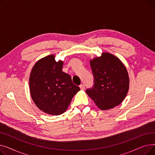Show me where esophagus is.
<instances>
[{
  "mask_svg": "<svg viewBox=\"0 0 155 155\" xmlns=\"http://www.w3.org/2000/svg\"><path fill=\"white\" fill-rule=\"evenodd\" d=\"M80 88L81 90H82V91L85 90V86L84 85H80Z\"/></svg>",
  "mask_w": 155,
  "mask_h": 155,
  "instance_id": "1",
  "label": "esophagus"
}]
</instances>
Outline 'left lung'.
<instances>
[{
    "label": "left lung",
    "mask_w": 155,
    "mask_h": 155,
    "mask_svg": "<svg viewBox=\"0 0 155 155\" xmlns=\"http://www.w3.org/2000/svg\"><path fill=\"white\" fill-rule=\"evenodd\" d=\"M90 63L94 84L86 93L100 109L115 107L124 100L129 91V78L124 64L117 56L107 52L91 60Z\"/></svg>",
    "instance_id": "8db88e82"
}]
</instances>
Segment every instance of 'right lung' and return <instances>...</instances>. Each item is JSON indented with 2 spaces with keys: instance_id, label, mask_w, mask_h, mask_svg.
I'll use <instances>...</instances> for the list:
<instances>
[{
  "instance_id": "right-lung-1",
  "label": "right lung",
  "mask_w": 155,
  "mask_h": 155,
  "mask_svg": "<svg viewBox=\"0 0 155 155\" xmlns=\"http://www.w3.org/2000/svg\"><path fill=\"white\" fill-rule=\"evenodd\" d=\"M54 58V54L48 55L35 63L29 77V88L32 101L41 110L58 116L67 110L80 88L62 71L63 61H56Z\"/></svg>"
}]
</instances>
